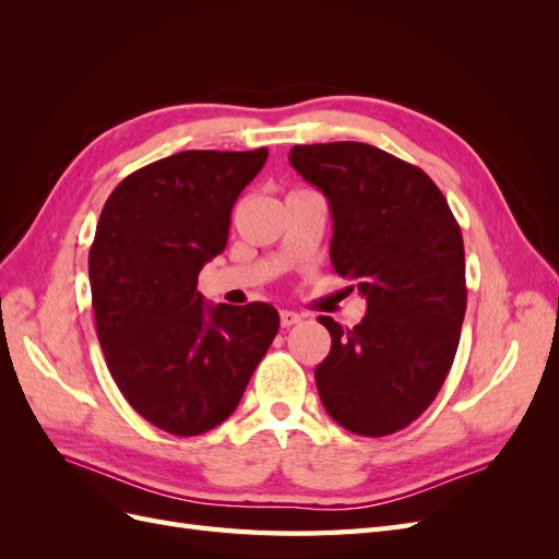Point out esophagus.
Instances as JSON below:
<instances>
[{"label":"esophagus","instance_id":"1","mask_svg":"<svg viewBox=\"0 0 559 559\" xmlns=\"http://www.w3.org/2000/svg\"><path fill=\"white\" fill-rule=\"evenodd\" d=\"M298 321H300V314L294 312V310H282V312H280V324H282L284 329H289V326L298 324Z\"/></svg>","mask_w":559,"mask_h":559}]
</instances>
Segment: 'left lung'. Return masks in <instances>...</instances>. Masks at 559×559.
Here are the masks:
<instances>
[{"label":"left lung","instance_id":"8db88e82","mask_svg":"<svg viewBox=\"0 0 559 559\" xmlns=\"http://www.w3.org/2000/svg\"><path fill=\"white\" fill-rule=\"evenodd\" d=\"M294 170L326 195L331 263L357 280L366 317L343 329L319 317L331 352L314 370L326 413L352 433L389 436L443 386L466 312L460 224L438 186L361 142L294 146Z\"/></svg>","mask_w":559,"mask_h":559}]
</instances>
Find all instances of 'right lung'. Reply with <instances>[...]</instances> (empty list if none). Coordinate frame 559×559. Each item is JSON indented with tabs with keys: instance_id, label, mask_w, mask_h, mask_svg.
<instances>
[{
	"instance_id": "right-lung-1",
	"label": "right lung",
	"mask_w": 559,
	"mask_h": 559,
	"mask_svg": "<svg viewBox=\"0 0 559 559\" xmlns=\"http://www.w3.org/2000/svg\"><path fill=\"white\" fill-rule=\"evenodd\" d=\"M267 148L181 151L132 173L99 214L88 277L114 382L146 421L198 436L233 415L280 329L267 302L207 306L202 265Z\"/></svg>"
}]
</instances>
